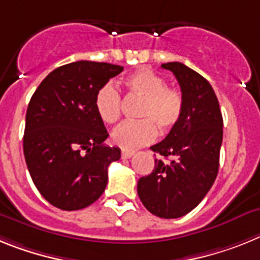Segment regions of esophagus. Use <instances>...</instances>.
I'll return each mask as SVG.
<instances>
[{"instance_id": "esophagus-1", "label": "esophagus", "mask_w": 260, "mask_h": 260, "mask_svg": "<svg viewBox=\"0 0 260 260\" xmlns=\"http://www.w3.org/2000/svg\"><path fill=\"white\" fill-rule=\"evenodd\" d=\"M133 154H135L133 152H127V150H123V152H121V158H123V159H128V158L132 157Z\"/></svg>"}]
</instances>
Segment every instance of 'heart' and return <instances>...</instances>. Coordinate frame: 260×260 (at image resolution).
I'll return each instance as SVG.
<instances>
[{
  "instance_id": "heart-1",
  "label": "heart",
  "mask_w": 260,
  "mask_h": 260,
  "mask_svg": "<svg viewBox=\"0 0 260 260\" xmlns=\"http://www.w3.org/2000/svg\"><path fill=\"white\" fill-rule=\"evenodd\" d=\"M129 92L143 98L137 116L117 125L111 133L112 143L127 152L153 143L157 127L162 133L173 129L183 112V96L179 90L166 86V81L148 68H139L123 81ZM95 111L106 124H114L121 115L120 94L112 83H106L94 98Z\"/></svg>"
}]
</instances>
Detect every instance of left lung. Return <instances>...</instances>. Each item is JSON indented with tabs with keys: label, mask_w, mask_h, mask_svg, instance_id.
<instances>
[{
	"label": "left lung",
	"mask_w": 260,
	"mask_h": 260,
	"mask_svg": "<svg viewBox=\"0 0 260 260\" xmlns=\"http://www.w3.org/2000/svg\"><path fill=\"white\" fill-rule=\"evenodd\" d=\"M183 96L180 120L161 143L150 146L169 162L155 159L154 170L137 182V193L150 213L182 217L207 195L217 177L222 144V115L211 83L182 62H166Z\"/></svg>",
	"instance_id": "left-lung-1"
}]
</instances>
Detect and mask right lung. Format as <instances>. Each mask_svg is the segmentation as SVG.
Instances as JSON below:
<instances>
[{"label": "right lung", "instance_id": "add662e5", "mask_svg": "<svg viewBox=\"0 0 260 260\" xmlns=\"http://www.w3.org/2000/svg\"><path fill=\"white\" fill-rule=\"evenodd\" d=\"M121 72L108 62H71L51 72L31 96L24 158L38 191L56 208H86L105 192L107 169L120 149L103 145L108 133L94 98Z\"/></svg>", "mask_w": 260, "mask_h": 260}]
</instances>
